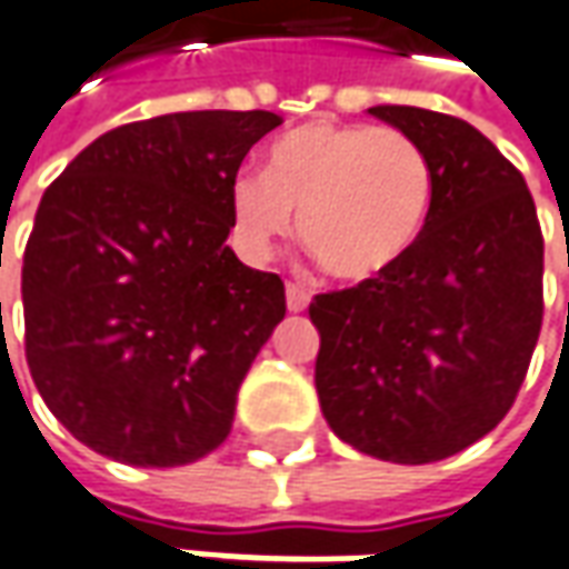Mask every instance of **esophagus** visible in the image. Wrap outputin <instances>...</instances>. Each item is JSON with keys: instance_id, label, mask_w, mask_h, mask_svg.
<instances>
[{"instance_id": "obj_1", "label": "esophagus", "mask_w": 569, "mask_h": 569, "mask_svg": "<svg viewBox=\"0 0 569 569\" xmlns=\"http://www.w3.org/2000/svg\"><path fill=\"white\" fill-rule=\"evenodd\" d=\"M308 301H311V296H308L299 283H286V308H289L292 315L305 311V308H308Z\"/></svg>"}]
</instances>
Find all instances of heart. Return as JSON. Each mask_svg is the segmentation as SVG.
<instances>
[{"label":"heart","mask_w":569,"mask_h":569,"mask_svg":"<svg viewBox=\"0 0 569 569\" xmlns=\"http://www.w3.org/2000/svg\"><path fill=\"white\" fill-rule=\"evenodd\" d=\"M246 249L268 258L292 236L320 268L367 283L415 249L432 204V164L396 127L315 121L268 152V171L236 173L230 189Z\"/></svg>","instance_id":"heart-1"}]
</instances>
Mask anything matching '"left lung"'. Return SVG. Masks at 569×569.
Here are the masks:
<instances>
[{"instance_id": "1", "label": "left lung", "mask_w": 569, "mask_h": 569, "mask_svg": "<svg viewBox=\"0 0 569 569\" xmlns=\"http://www.w3.org/2000/svg\"><path fill=\"white\" fill-rule=\"evenodd\" d=\"M367 114L420 142L432 204L377 280L315 296V386L330 430L370 458L442 461L511 411L542 330V230L520 171L461 118Z\"/></svg>"}]
</instances>
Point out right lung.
<instances>
[{"label": "right lung", "instance_id": "right-lung-1", "mask_svg": "<svg viewBox=\"0 0 569 569\" xmlns=\"http://www.w3.org/2000/svg\"><path fill=\"white\" fill-rule=\"evenodd\" d=\"M273 111L114 127L42 192L21 299L30 377L73 439L133 467L204 458L286 315L283 280L227 246L242 158Z\"/></svg>", "mask_w": 569, "mask_h": 569}]
</instances>
